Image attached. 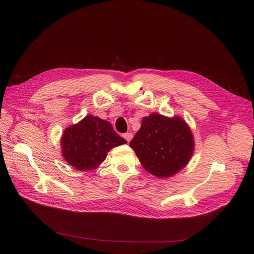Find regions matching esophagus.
Segmentation results:
<instances>
[{
	"label": "esophagus",
	"instance_id": "esophagus-1",
	"mask_svg": "<svg viewBox=\"0 0 254 254\" xmlns=\"http://www.w3.org/2000/svg\"><path fill=\"white\" fill-rule=\"evenodd\" d=\"M124 138H125L127 142H129V141L131 140V138H132L131 132H126V134H124Z\"/></svg>",
	"mask_w": 254,
	"mask_h": 254
}]
</instances>
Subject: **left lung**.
<instances>
[{"label": "left lung", "instance_id": "obj_1", "mask_svg": "<svg viewBox=\"0 0 254 254\" xmlns=\"http://www.w3.org/2000/svg\"><path fill=\"white\" fill-rule=\"evenodd\" d=\"M129 146L146 171L158 178H169L190 163L194 139L182 117L151 113L142 119Z\"/></svg>", "mask_w": 254, "mask_h": 254}]
</instances>
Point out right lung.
<instances>
[{
  "instance_id": "1",
  "label": "right lung",
  "mask_w": 254,
  "mask_h": 254,
  "mask_svg": "<svg viewBox=\"0 0 254 254\" xmlns=\"http://www.w3.org/2000/svg\"><path fill=\"white\" fill-rule=\"evenodd\" d=\"M127 143L109 122L86 115L78 124L64 128L61 139L62 155L74 169L92 171L99 168L112 148Z\"/></svg>"
}]
</instances>
